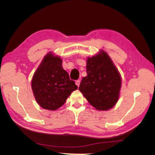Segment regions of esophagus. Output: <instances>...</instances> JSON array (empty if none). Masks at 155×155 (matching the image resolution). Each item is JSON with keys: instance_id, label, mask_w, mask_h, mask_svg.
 <instances>
[{"instance_id": "1", "label": "esophagus", "mask_w": 155, "mask_h": 155, "mask_svg": "<svg viewBox=\"0 0 155 155\" xmlns=\"http://www.w3.org/2000/svg\"><path fill=\"white\" fill-rule=\"evenodd\" d=\"M80 83H81V81L80 80H77V81H76V85H77L78 87L79 86Z\"/></svg>"}]
</instances>
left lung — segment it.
Here are the masks:
<instances>
[{
  "mask_svg": "<svg viewBox=\"0 0 155 155\" xmlns=\"http://www.w3.org/2000/svg\"><path fill=\"white\" fill-rule=\"evenodd\" d=\"M86 73L78 90L97 110L112 108L119 100L121 78L108 54L101 50L87 58Z\"/></svg>",
  "mask_w": 155,
  "mask_h": 155,
  "instance_id": "obj_1",
  "label": "left lung"
}]
</instances>
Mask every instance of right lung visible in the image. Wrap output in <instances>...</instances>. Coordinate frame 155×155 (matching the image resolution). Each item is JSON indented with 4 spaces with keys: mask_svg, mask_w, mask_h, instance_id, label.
I'll list each match as a JSON object with an SVG mask.
<instances>
[{
    "mask_svg": "<svg viewBox=\"0 0 155 155\" xmlns=\"http://www.w3.org/2000/svg\"><path fill=\"white\" fill-rule=\"evenodd\" d=\"M62 63L60 57L50 52L43 58L32 77L31 88L34 97L45 110H58L78 88L63 69Z\"/></svg>",
    "mask_w": 155,
    "mask_h": 155,
    "instance_id": "obj_1",
    "label": "right lung"
}]
</instances>
